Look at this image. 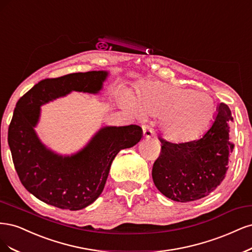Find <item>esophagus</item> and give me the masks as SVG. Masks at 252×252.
Listing matches in <instances>:
<instances>
[{
    "mask_svg": "<svg viewBox=\"0 0 252 252\" xmlns=\"http://www.w3.org/2000/svg\"><path fill=\"white\" fill-rule=\"evenodd\" d=\"M142 129H143V136L145 138H152L154 136V131L150 126H143Z\"/></svg>",
    "mask_w": 252,
    "mask_h": 252,
    "instance_id": "obj_1",
    "label": "esophagus"
}]
</instances>
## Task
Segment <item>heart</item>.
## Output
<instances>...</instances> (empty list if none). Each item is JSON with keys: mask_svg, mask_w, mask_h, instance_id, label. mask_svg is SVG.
I'll return each instance as SVG.
<instances>
[{"mask_svg": "<svg viewBox=\"0 0 252 252\" xmlns=\"http://www.w3.org/2000/svg\"><path fill=\"white\" fill-rule=\"evenodd\" d=\"M118 100L128 110L159 118L161 133L178 143L198 139L213 126L217 104L212 96L164 83H148L135 97L121 93ZM136 107H135L134 105Z\"/></svg>", "mask_w": 252, "mask_h": 252, "instance_id": "obj_1", "label": "heart"}]
</instances>
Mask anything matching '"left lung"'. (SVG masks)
<instances>
[{
    "instance_id": "obj_1",
    "label": "left lung",
    "mask_w": 252,
    "mask_h": 252,
    "mask_svg": "<svg viewBox=\"0 0 252 252\" xmlns=\"http://www.w3.org/2000/svg\"><path fill=\"white\" fill-rule=\"evenodd\" d=\"M231 112L219 104L213 126L191 142L172 143L161 139V153L153 165L152 177L158 190L170 200L190 202L204 198L224 180L228 157Z\"/></svg>"
}]
</instances>
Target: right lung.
<instances>
[{
  "label": "right lung",
  "instance_id": "right-lung-1",
  "mask_svg": "<svg viewBox=\"0 0 252 252\" xmlns=\"http://www.w3.org/2000/svg\"><path fill=\"white\" fill-rule=\"evenodd\" d=\"M108 75V71H89L44 79L17 103L8 128L13 164L24 188L47 204L70 210L92 204L103 190L117 154L141 139L139 126H102L86 147L69 156L39 140L34 127L40 105L72 91L99 93Z\"/></svg>",
  "mask_w": 252,
  "mask_h": 252
}]
</instances>
